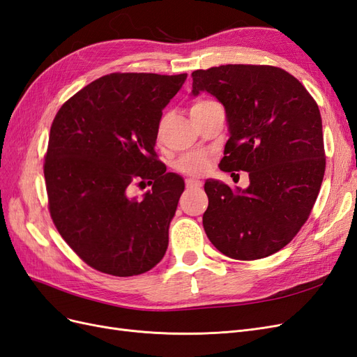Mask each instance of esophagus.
<instances>
[{
	"instance_id": "obj_1",
	"label": "esophagus",
	"mask_w": 357,
	"mask_h": 357,
	"mask_svg": "<svg viewBox=\"0 0 357 357\" xmlns=\"http://www.w3.org/2000/svg\"><path fill=\"white\" fill-rule=\"evenodd\" d=\"M185 187H187V188H196V187H202V182H200V181H197V179L188 178V179H185Z\"/></svg>"
}]
</instances>
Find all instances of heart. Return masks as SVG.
<instances>
[{"instance_id":"obj_1","label":"heart","mask_w":357,"mask_h":357,"mask_svg":"<svg viewBox=\"0 0 357 357\" xmlns=\"http://www.w3.org/2000/svg\"><path fill=\"white\" fill-rule=\"evenodd\" d=\"M215 101L209 100V98H199L195 103L191 105L190 112L191 114H196L199 110L206 109L208 106L213 105ZM165 121V119H162ZM161 121V124H162ZM209 167V157L206 154H202V152H190V154L182 155L176 162H175V169L184 175L188 176H202L205 175V172Z\"/></svg>"}]
</instances>
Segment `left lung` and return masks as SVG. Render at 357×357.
Masks as SVG:
<instances>
[{
  "label": "left lung",
  "mask_w": 357,
  "mask_h": 357,
  "mask_svg": "<svg viewBox=\"0 0 357 357\" xmlns=\"http://www.w3.org/2000/svg\"><path fill=\"white\" fill-rule=\"evenodd\" d=\"M191 77L192 94L208 91L226 107L230 137L220 169L250 175L247 190L205 182L203 227L224 256L268 257L298 235L317 200L326 169L319 106L280 67L227 64Z\"/></svg>",
  "instance_id": "8db88e82"
}]
</instances>
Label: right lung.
I'll return each instance as SVG.
<instances>
[{
  "mask_svg": "<svg viewBox=\"0 0 357 357\" xmlns=\"http://www.w3.org/2000/svg\"><path fill=\"white\" fill-rule=\"evenodd\" d=\"M187 73H110L61 106L43 162L56 230L88 266L115 277L162 259L184 181L167 173L155 140L162 109ZM152 185L144 199L131 185Z\"/></svg>",
  "mask_w": 357,
  "mask_h": 357,
  "instance_id": "add662e5",
  "label": "right lung"
}]
</instances>
